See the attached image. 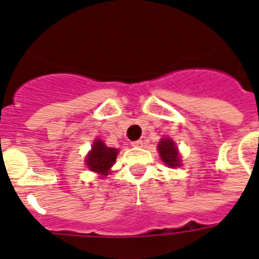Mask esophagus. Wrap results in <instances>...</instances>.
Segmentation results:
<instances>
[{
    "label": "esophagus",
    "mask_w": 259,
    "mask_h": 259,
    "mask_svg": "<svg viewBox=\"0 0 259 259\" xmlns=\"http://www.w3.org/2000/svg\"><path fill=\"white\" fill-rule=\"evenodd\" d=\"M132 146H133V147H142V146H143V141H142V139L134 141V142H132Z\"/></svg>",
    "instance_id": "esophagus-1"
}]
</instances>
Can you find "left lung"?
Returning <instances> with one entry per match:
<instances>
[{
  "mask_svg": "<svg viewBox=\"0 0 259 259\" xmlns=\"http://www.w3.org/2000/svg\"><path fill=\"white\" fill-rule=\"evenodd\" d=\"M157 148H159V154H160L161 160L167 164L168 167H179V151H177V147L175 146L172 139H161L160 142H159V145H157Z\"/></svg>",
  "mask_w": 259,
  "mask_h": 259,
  "instance_id": "left-lung-1",
  "label": "left lung"
}]
</instances>
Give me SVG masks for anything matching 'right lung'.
<instances>
[{
    "label": "right lung",
    "instance_id": "obj_1",
    "mask_svg": "<svg viewBox=\"0 0 259 259\" xmlns=\"http://www.w3.org/2000/svg\"><path fill=\"white\" fill-rule=\"evenodd\" d=\"M117 150L116 148L107 147L103 143V141L96 139L92 146V151L90 152L89 156L86 159L87 167L94 172L102 173V175H108L109 168L113 165L114 160L117 157Z\"/></svg>",
    "mask_w": 259,
    "mask_h": 259
}]
</instances>
